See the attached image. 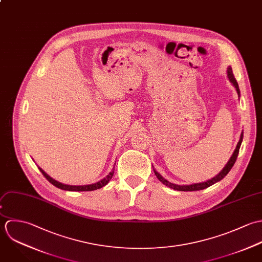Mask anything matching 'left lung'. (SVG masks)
Returning a JSON list of instances; mask_svg holds the SVG:
<instances>
[{"label": "left lung", "mask_w": 262, "mask_h": 262, "mask_svg": "<svg viewBox=\"0 0 262 262\" xmlns=\"http://www.w3.org/2000/svg\"><path fill=\"white\" fill-rule=\"evenodd\" d=\"M227 76H228V79L229 81L232 83V85L236 88V91L238 93V96L240 97V90H239V86H238V83L233 75V72H232V68L229 67L228 70H227ZM242 141H243V132L241 133V136H240V140L237 144V147L234 151V153L232 154V156L230 158V160L228 161V163L226 164V166L223 168V170L213 178L209 179L208 181H205V182H201V183H194V184H190V185H178V184H174V183H171L169 182L168 180H166L160 173H158L157 171L154 169L153 167V170H154V173L155 175L157 176L158 179L163 183L165 184L166 186L172 188V189H175V190H179V191H195V190H202V189H205L207 187H209L210 185L219 182L220 180H222L228 173L229 171L232 169V167L234 166L235 162H236V159L238 157V153H239V150H240V147H241V144H242Z\"/></svg>", "instance_id": "1"}]
</instances>
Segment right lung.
<instances>
[{
    "mask_svg": "<svg viewBox=\"0 0 262 262\" xmlns=\"http://www.w3.org/2000/svg\"><path fill=\"white\" fill-rule=\"evenodd\" d=\"M38 169L53 185L56 186L57 188H60L63 190H69V191H92V190L99 189V188L105 186L110 181V179L112 178L113 173H114V167H113L111 172H109L108 175H106L103 179H101L100 181H98L96 183H92V184H88V185H68V184H63V183H60V182L54 180L49 174H47L40 167H38Z\"/></svg>",
    "mask_w": 262,
    "mask_h": 262,
    "instance_id": "1",
    "label": "right lung"
}]
</instances>
